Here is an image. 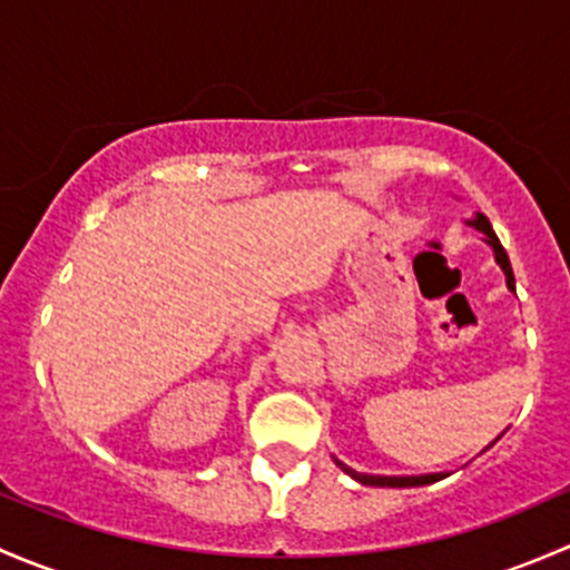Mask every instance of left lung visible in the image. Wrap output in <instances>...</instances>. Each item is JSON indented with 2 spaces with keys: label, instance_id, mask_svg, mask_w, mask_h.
Masks as SVG:
<instances>
[{
  "label": "left lung",
  "instance_id": "obj_1",
  "mask_svg": "<svg viewBox=\"0 0 570 570\" xmlns=\"http://www.w3.org/2000/svg\"><path fill=\"white\" fill-rule=\"evenodd\" d=\"M466 225L469 227H474V230H480L483 233V242L491 246V249H494V261H497V266L502 268V274H504V283H508V291H515V279H513V268H510V261H508V252L502 249V244H500V238H497V233H494V227H491V222H489V216L485 214H474L472 219H466ZM500 439V436H497ZM494 439V442H497ZM491 442V444H494ZM489 444V448H491ZM485 448V450H489ZM334 463H337L340 469H343L345 474H351V478L356 480V483H362V485H381V489H414V485H428V483H436V480H442V478H448V474L444 472H433V474H401V478H390V474H365V472H356V469H351L348 463H343V461H337L334 459Z\"/></svg>",
  "mask_w": 570,
  "mask_h": 570
}]
</instances>
